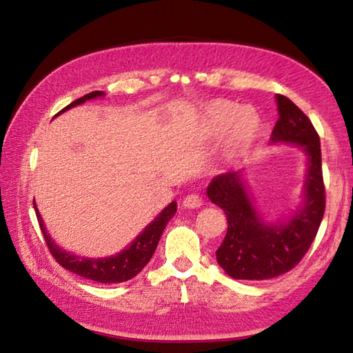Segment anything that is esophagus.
Segmentation results:
<instances>
[{"label": "esophagus", "instance_id": "esophagus-1", "mask_svg": "<svg viewBox=\"0 0 353 353\" xmlns=\"http://www.w3.org/2000/svg\"><path fill=\"white\" fill-rule=\"evenodd\" d=\"M182 205L185 208H199L202 205V199L199 198V194H188L185 196Z\"/></svg>", "mask_w": 353, "mask_h": 353}]
</instances>
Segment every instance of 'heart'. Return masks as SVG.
<instances>
[{
	"instance_id": "obj_1",
	"label": "heart",
	"mask_w": 353,
	"mask_h": 353,
	"mask_svg": "<svg viewBox=\"0 0 353 353\" xmlns=\"http://www.w3.org/2000/svg\"><path fill=\"white\" fill-rule=\"evenodd\" d=\"M204 124L212 135L227 132V146L232 154L248 151L260 132L261 119L254 109L240 105L225 99H214L202 112Z\"/></svg>"
}]
</instances>
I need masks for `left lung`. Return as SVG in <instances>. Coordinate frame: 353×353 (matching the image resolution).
<instances>
[{"mask_svg": "<svg viewBox=\"0 0 353 353\" xmlns=\"http://www.w3.org/2000/svg\"><path fill=\"white\" fill-rule=\"evenodd\" d=\"M276 99L279 119L271 141L294 143L308 155L303 207L288 223L270 225L255 212L238 171L213 177L207 187L208 199L227 216V234L216 260L230 277L240 280H266L291 271L312 246L325 212L319 135L291 99L283 94Z\"/></svg>", "mask_w": 353, "mask_h": 353, "instance_id": "obj_1", "label": "left lung"}]
</instances>
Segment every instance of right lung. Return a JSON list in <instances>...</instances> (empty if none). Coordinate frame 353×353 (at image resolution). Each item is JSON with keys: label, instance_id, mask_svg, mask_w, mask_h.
Returning <instances> with one entry per match:
<instances>
[{"label": "right lung", "instance_id": "right-lung-1", "mask_svg": "<svg viewBox=\"0 0 353 353\" xmlns=\"http://www.w3.org/2000/svg\"><path fill=\"white\" fill-rule=\"evenodd\" d=\"M103 94H104L103 92H92V93L83 94L82 98L73 101V103L68 104L65 109H62L57 115H61L62 112L68 110L70 107L79 105L82 103H85L87 99L103 97ZM34 208H35V214H37V221L40 224L41 234H43L46 246L50 249L51 255L54 256L59 265L63 266L65 270H68L73 274H77V276L93 280V282L121 283V282H126V280L134 279L137 274H139L143 268L148 265V261L151 260V256L154 254L155 248H157L159 240L163 234L166 224H168V221L174 216V213L177 212V204L176 202H171L168 207H165L163 212L160 213L159 216L155 218L152 223L135 238L129 248H126L113 256L97 259V260L83 259V256H77L74 254L67 252V250H63L62 248H59L57 244L51 240L50 235L46 234L43 221L40 218V213L37 210V207H35V202H34Z\"/></svg>", "mask_w": 353, "mask_h": 353}]
</instances>
